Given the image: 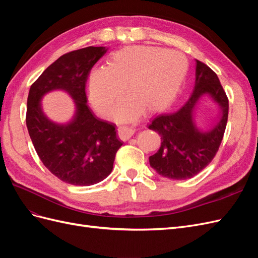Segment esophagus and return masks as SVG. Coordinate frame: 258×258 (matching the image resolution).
<instances>
[{"label": "esophagus", "mask_w": 258, "mask_h": 258, "mask_svg": "<svg viewBox=\"0 0 258 258\" xmlns=\"http://www.w3.org/2000/svg\"><path fill=\"white\" fill-rule=\"evenodd\" d=\"M136 130L131 127H126V126H121L118 128V136L121 140H128L134 136Z\"/></svg>", "instance_id": "34e87169"}]
</instances>
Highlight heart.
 Returning a JSON list of instances; mask_svg holds the SVG:
<instances>
[{
  "mask_svg": "<svg viewBox=\"0 0 258 258\" xmlns=\"http://www.w3.org/2000/svg\"><path fill=\"white\" fill-rule=\"evenodd\" d=\"M182 53L150 46H132L111 54L106 68L92 71L87 91L92 106L107 114L124 92L128 97L115 106L112 117L130 121L141 114L159 112L175 99L187 73Z\"/></svg>",
  "mask_w": 258,
  "mask_h": 258,
  "instance_id": "b5f03b06",
  "label": "heart"
}]
</instances>
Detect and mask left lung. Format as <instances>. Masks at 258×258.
<instances>
[{
  "label": "left lung",
  "instance_id": "obj_1",
  "mask_svg": "<svg viewBox=\"0 0 258 258\" xmlns=\"http://www.w3.org/2000/svg\"><path fill=\"white\" fill-rule=\"evenodd\" d=\"M207 96L218 106V119L207 130L196 123L200 101ZM228 118V99L217 75L197 60L196 81L191 96L175 113L154 117L148 128L160 136L157 153L150 157L151 167L170 179H186L198 174L212 161L221 145Z\"/></svg>",
  "mask_w": 258,
  "mask_h": 258
}]
</instances>
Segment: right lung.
Listing matches in <instances>:
<instances>
[{"mask_svg": "<svg viewBox=\"0 0 258 258\" xmlns=\"http://www.w3.org/2000/svg\"><path fill=\"white\" fill-rule=\"evenodd\" d=\"M107 49L89 46L63 54L29 91L26 122L30 138L44 166L68 184L89 186L103 181L122 145L115 124L90 110L85 91L91 68ZM54 90L67 92L75 102V114L67 123L53 122L42 111L43 96Z\"/></svg>", "mask_w": 258, "mask_h": 258, "instance_id": "obj_1", "label": "right lung"}]
</instances>
